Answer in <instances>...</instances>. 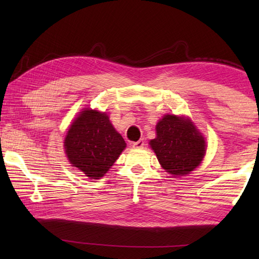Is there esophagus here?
Segmentation results:
<instances>
[{"instance_id":"obj_1","label":"esophagus","mask_w":259,"mask_h":259,"mask_svg":"<svg viewBox=\"0 0 259 259\" xmlns=\"http://www.w3.org/2000/svg\"><path fill=\"white\" fill-rule=\"evenodd\" d=\"M144 145H145V143H144L143 139L138 140V142L133 143V147L134 148H138V150H140V148H144Z\"/></svg>"}]
</instances>
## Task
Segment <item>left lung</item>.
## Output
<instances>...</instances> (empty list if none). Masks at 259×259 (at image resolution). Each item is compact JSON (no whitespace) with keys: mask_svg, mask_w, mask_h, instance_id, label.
Segmentation results:
<instances>
[{"mask_svg":"<svg viewBox=\"0 0 259 259\" xmlns=\"http://www.w3.org/2000/svg\"><path fill=\"white\" fill-rule=\"evenodd\" d=\"M151 148L166 172L185 176L200 165L205 154V140L190 119L166 114L156 124Z\"/></svg>","mask_w":259,"mask_h":259,"instance_id":"left-lung-1","label":"left lung"}]
</instances>
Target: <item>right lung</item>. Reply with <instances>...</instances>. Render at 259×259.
I'll list each match as a JSON object with an SVG mask.
<instances>
[{
	"mask_svg": "<svg viewBox=\"0 0 259 259\" xmlns=\"http://www.w3.org/2000/svg\"><path fill=\"white\" fill-rule=\"evenodd\" d=\"M125 146L107 114L90 108L72 122L64 142L69 163L91 179L102 178Z\"/></svg>",
	"mask_w": 259,
	"mask_h": 259,
	"instance_id": "add662e5",
	"label": "right lung"
}]
</instances>
